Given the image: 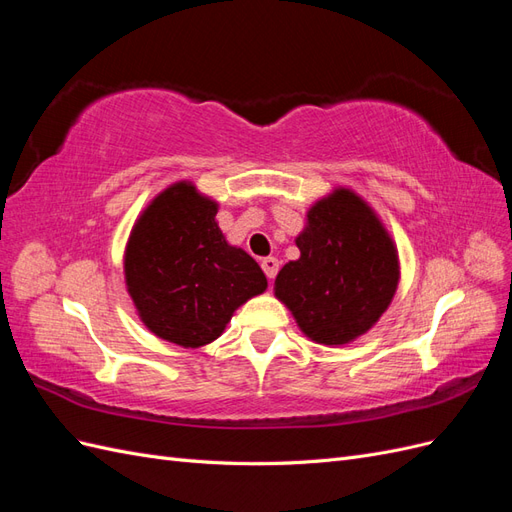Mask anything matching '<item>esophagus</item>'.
<instances>
[{"mask_svg":"<svg viewBox=\"0 0 512 512\" xmlns=\"http://www.w3.org/2000/svg\"><path fill=\"white\" fill-rule=\"evenodd\" d=\"M260 267H262V271H265V275L269 277V280H275L277 271H280V260L273 258V256H269V258H262Z\"/></svg>","mask_w":512,"mask_h":512,"instance_id":"1","label":"esophagus"}]
</instances>
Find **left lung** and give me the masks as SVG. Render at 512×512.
<instances>
[{
    "instance_id": "1",
    "label": "left lung",
    "mask_w": 512,
    "mask_h": 512,
    "mask_svg": "<svg viewBox=\"0 0 512 512\" xmlns=\"http://www.w3.org/2000/svg\"><path fill=\"white\" fill-rule=\"evenodd\" d=\"M297 247L299 260L275 277V297L301 331L342 346L374 327L399 282L397 250L376 213L339 188L309 209Z\"/></svg>"
}]
</instances>
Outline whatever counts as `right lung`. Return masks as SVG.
<instances>
[{"mask_svg":"<svg viewBox=\"0 0 512 512\" xmlns=\"http://www.w3.org/2000/svg\"><path fill=\"white\" fill-rule=\"evenodd\" d=\"M218 205L175 183L145 209L126 247V284L145 327L183 348L218 339L232 312L265 292L267 277L226 243Z\"/></svg>","mask_w":512,"mask_h":512,"instance_id":"obj_1","label":"right lung"}]
</instances>
